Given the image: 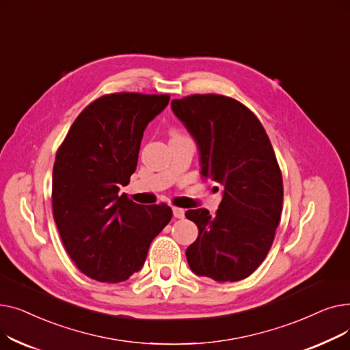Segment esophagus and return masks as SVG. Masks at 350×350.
Returning <instances> with one entry per match:
<instances>
[{
    "label": "esophagus",
    "mask_w": 350,
    "mask_h": 350,
    "mask_svg": "<svg viewBox=\"0 0 350 350\" xmlns=\"http://www.w3.org/2000/svg\"><path fill=\"white\" fill-rule=\"evenodd\" d=\"M173 215H174L176 218H185V210L173 207Z\"/></svg>",
    "instance_id": "obj_1"
}]
</instances>
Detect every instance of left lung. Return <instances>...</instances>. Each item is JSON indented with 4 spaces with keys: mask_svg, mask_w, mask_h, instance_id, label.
Returning a JSON list of instances; mask_svg holds the SVG:
<instances>
[{
    "mask_svg": "<svg viewBox=\"0 0 350 350\" xmlns=\"http://www.w3.org/2000/svg\"><path fill=\"white\" fill-rule=\"evenodd\" d=\"M172 110L197 143L201 176L223 187L214 215L186 211L198 228L187 262L198 277L241 281L265 260L281 218L282 176L272 144L251 110L228 96L174 99Z\"/></svg>",
    "mask_w": 350,
    "mask_h": 350,
    "instance_id": "left-lung-1",
    "label": "left lung"
}]
</instances>
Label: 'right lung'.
I'll return each mask as SVG.
<instances>
[{"instance_id":"1","label":"right lung","mask_w":350,"mask_h":350,"mask_svg":"<svg viewBox=\"0 0 350 350\" xmlns=\"http://www.w3.org/2000/svg\"><path fill=\"white\" fill-rule=\"evenodd\" d=\"M169 100V95L102 96L83 109L58 149L53 218L72 261L92 280H129L172 219L167 204L140 206L119 196L136 170L146 126Z\"/></svg>"}]
</instances>
